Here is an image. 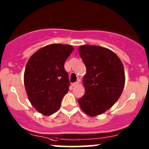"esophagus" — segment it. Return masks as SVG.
<instances>
[{
  "label": "esophagus",
  "mask_w": 149,
  "mask_h": 149,
  "mask_svg": "<svg viewBox=\"0 0 149 149\" xmlns=\"http://www.w3.org/2000/svg\"><path fill=\"white\" fill-rule=\"evenodd\" d=\"M79 82L76 81V82H75V83L73 84V86L76 87V86H79Z\"/></svg>",
  "instance_id": "obj_1"
}]
</instances>
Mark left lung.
Instances as JSON below:
<instances>
[{
    "label": "left lung",
    "instance_id": "obj_1",
    "mask_svg": "<svg viewBox=\"0 0 149 149\" xmlns=\"http://www.w3.org/2000/svg\"><path fill=\"white\" fill-rule=\"evenodd\" d=\"M79 52L86 68L83 77L85 94L78 100L86 115L95 117L118 100L125 81L123 63L114 52L101 46L85 45Z\"/></svg>",
    "mask_w": 149,
    "mask_h": 149
}]
</instances>
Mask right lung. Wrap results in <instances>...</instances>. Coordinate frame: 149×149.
<instances>
[{"label":"right lung","mask_w":149,"mask_h":149,"mask_svg":"<svg viewBox=\"0 0 149 149\" xmlns=\"http://www.w3.org/2000/svg\"><path fill=\"white\" fill-rule=\"evenodd\" d=\"M73 50L68 45L51 44L34 52L27 61L24 84L30 103L42 115H50L61 107L69 90L64 63Z\"/></svg>","instance_id":"1"}]
</instances>
